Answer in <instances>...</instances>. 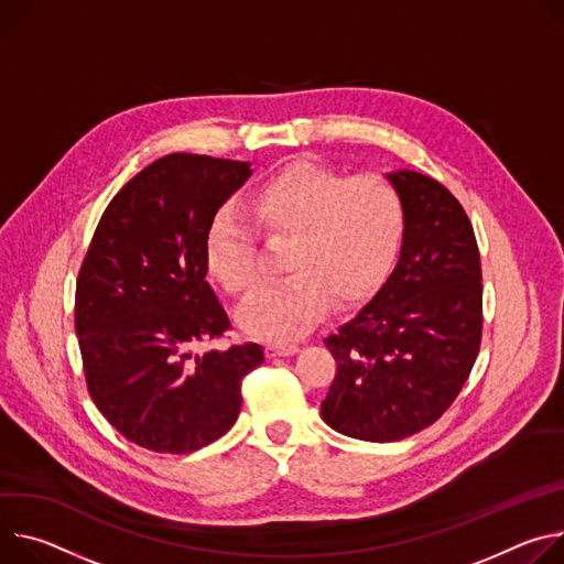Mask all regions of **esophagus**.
<instances>
[{
	"instance_id": "esophagus-1",
	"label": "esophagus",
	"mask_w": 564,
	"mask_h": 564,
	"mask_svg": "<svg viewBox=\"0 0 564 564\" xmlns=\"http://www.w3.org/2000/svg\"><path fill=\"white\" fill-rule=\"evenodd\" d=\"M300 347L295 343H269L267 345V356L275 358V356H293Z\"/></svg>"
}]
</instances>
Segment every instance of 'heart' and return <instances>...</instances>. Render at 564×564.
<instances>
[{
  "label": "heart",
  "mask_w": 564,
  "mask_h": 564,
  "mask_svg": "<svg viewBox=\"0 0 564 564\" xmlns=\"http://www.w3.org/2000/svg\"><path fill=\"white\" fill-rule=\"evenodd\" d=\"M269 239H289L280 282L262 286L237 314L239 327L267 340H291L329 306H349L388 278L405 230V208L383 176H345L314 161H293L264 178L246 204ZM206 267L232 295L260 280L258 243L241 217L221 210L206 230Z\"/></svg>",
  "instance_id": "heart-1"
}]
</instances>
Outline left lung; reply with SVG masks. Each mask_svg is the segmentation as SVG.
Segmentation results:
<instances>
[{"label": "left lung", "mask_w": 564, "mask_h": 564, "mask_svg": "<svg viewBox=\"0 0 564 564\" xmlns=\"http://www.w3.org/2000/svg\"><path fill=\"white\" fill-rule=\"evenodd\" d=\"M405 208L397 269L358 314L325 338L336 377L327 425L362 442H399L457 399L481 343V264L473 224L448 187L388 174Z\"/></svg>", "instance_id": "obj_1"}]
</instances>
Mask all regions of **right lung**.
<instances>
[{"instance_id": "1", "label": "right lung", "mask_w": 564, "mask_h": 564, "mask_svg": "<svg viewBox=\"0 0 564 564\" xmlns=\"http://www.w3.org/2000/svg\"><path fill=\"white\" fill-rule=\"evenodd\" d=\"M248 176L246 161L167 154L120 187L87 248L76 282L87 390L141 448L185 455L219 440L264 360L256 343L199 349L230 329L206 280V230Z\"/></svg>"}]
</instances>
